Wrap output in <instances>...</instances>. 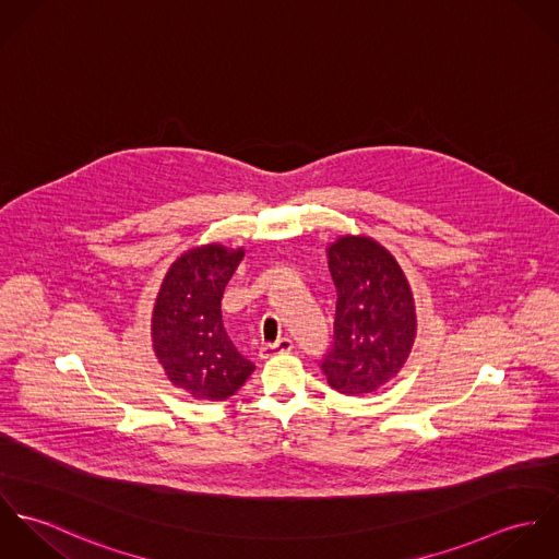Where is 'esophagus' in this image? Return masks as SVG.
<instances>
[{
    "mask_svg": "<svg viewBox=\"0 0 559 559\" xmlns=\"http://www.w3.org/2000/svg\"><path fill=\"white\" fill-rule=\"evenodd\" d=\"M293 350V340L290 337H280L273 344H264L262 346V357H271V355H280V353H290Z\"/></svg>",
    "mask_w": 559,
    "mask_h": 559,
    "instance_id": "1",
    "label": "esophagus"
}]
</instances>
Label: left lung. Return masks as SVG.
<instances>
[{
  "mask_svg": "<svg viewBox=\"0 0 559 559\" xmlns=\"http://www.w3.org/2000/svg\"><path fill=\"white\" fill-rule=\"evenodd\" d=\"M326 253L337 304L333 342L320 368L340 394L364 396L394 379L411 353V288L394 255L377 240L342 237Z\"/></svg>",
  "mask_w": 559,
  "mask_h": 559,
  "instance_id": "left-lung-1",
  "label": "left lung"
}]
</instances>
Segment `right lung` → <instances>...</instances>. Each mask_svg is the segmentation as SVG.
Instances as JSON below:
<instances>
[{"mask_svg": "<svg viewBox=\"0 0 559 559\" xmlns=\"http://www.w3.org/2000/svg\"><path fill=\"white\" fill-rule=\"evenodd\" d=\"M242 260V249L204 245L182 253L160 284L153 314V342L165 374L193 399L235 396L253 372L226 333L224 290Z\"/></svg>", "mask_w": 559, "mask_h": 559, "instance_id": "1", "label": "right lung"}]
</instances>
